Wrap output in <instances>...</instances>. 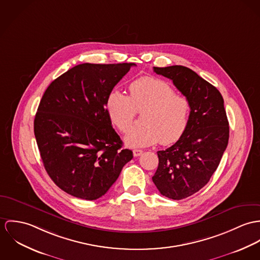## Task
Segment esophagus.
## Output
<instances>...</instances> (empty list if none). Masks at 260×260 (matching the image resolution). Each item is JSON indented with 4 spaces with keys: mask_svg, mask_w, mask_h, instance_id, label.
Instances as JSON below:
<instances>
[{
    "mask_svg": "<svg viewBox=\"0 0 260 260\" xmlns=\"http://www.w3.org/2000/svg\"><path fill=\"white\" fill-rule=\"evenodd\" d=\"M144 151L142 149H134L133 153H134V156H140Z\"/></svg>",
    "mask_w": 260,
    "mask_h": 260,
    "instance_id": "34e87169",
    "label": "esophagus"
}]
</instances>
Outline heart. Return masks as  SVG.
<instances>
[{
  "label": "heart",
  "mask_w": 260,
  "mask_h": 260,
  "mask_svg": "<svg viewBox=\"0 0 260 260\" xmlns=\"http://www.w3.org/2000/svg\"><path fill=\"white\" fill-rule=\"evenodd\" d=\"M107 111L119 132L127 133L137 112H144L143 126L129 132L124 139L131 147H144L177 142L184 134L190 115V104L167 81L145 76L129 85V96L113 89L107 99Z\"/></svg>",
  "instance_id": "b5f03b06"
}]
</instances>
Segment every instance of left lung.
Returning <instances> with one entry per match:
<instances>
[{"instance_id": "8db88e82", "label": "left lung", "mask_w": 260, "mask_h": 260, "mask_svg": "<svg viewBox=\"0 0 260 260\" xmlns=\"http://www.w3.org/2000/svg\"><path fill=\"white\" fill-rule=\"evenodd\" d=\"M173 81L190 104L189 122L181 138L157 151L158 167L152 181L172 200L186 199L209 181L229 144L230 126L219 90L183 66L153 68Z\"/></svg>"}]
</instances>
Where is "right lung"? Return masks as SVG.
Wrapping results in <instances>:
<instances>
[{"label":"right lung","instance_id":"1","mask_svg":"<svg viewBox=\"0 0 260 260\" xmlns=\"http://www.w3.org/2000/svg\"><path fill=\"white\" fill-rule=\"evenodd\" d=\"M134 62L82 63L46 89L34 120L44 167L67 193L94 201L107 193L134 156L121 149L107 99Z\"/></svg>","mask_w":260,"mask_h":260}]
</instances>
